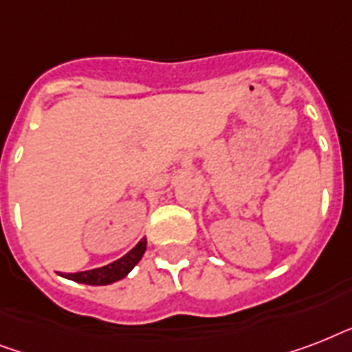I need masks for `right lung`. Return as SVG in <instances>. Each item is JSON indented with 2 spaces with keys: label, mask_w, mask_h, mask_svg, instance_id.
Here are the masks:
<instances>
[{
  "label": "right lung",
  "mask_w": 352,
  "mask_h": 352,
  "mask_svg": "<svg viewBox=\"0 0 352 352\" xmlns=\"http://www.w3.org/2000/svg\"><path fill=\"white\" fill-rule=\"evenodd\" d=\"M144 252H146V239L138 243L131 252H127L126 256L120 257L118 261L106 265L102 268H93V270H85V272H76V274H63V278L73 279L78 283L85 285H109L115 283L118 279L126 278L129 270L142 259Z\"/></svg>",
  "instance_id": "obj_1"
}]
</instances>
